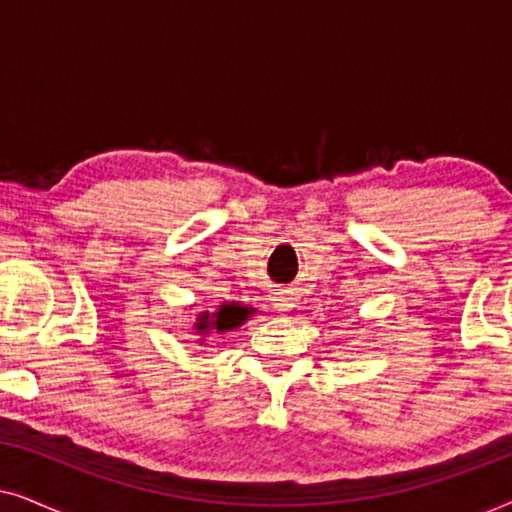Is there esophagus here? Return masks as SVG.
I'll list each match as a JSON object with an SVG mask.
<instances>
[{"label": "esophagus", "instance_id": "obj_1", "mask_svg": "<svg viewBox=\"0 0 512 512\" xmlns=\"http://www.w3.org/2000/svg\"><path fill=\"white\" fill-rule=\"evenodd\" d=\"M279 305H282V307H279V310H282V312H286V307H291V305H286V303H279Z\"/></svg>", "mask_w": 512, "mask_h": 512}]
</instances>
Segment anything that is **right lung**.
<instances>
[{
    "label": "right lung",
    "mask_w": 512,
    "mask_h": 512,
    "mask_svg": "<svg viewBox=\"0 0 512 512\" xmlns=\"http://www.w3.org/2000/svg\"><path fill=\"white\" fill-rule=\"evenodd\" d=\"M247 319V307L237 303H223L216 312H200L198 321H195V331L205 335L209 331H230V328H237L242 321Z\"/></svg>",
    "instance_id": "1"
}]
</instances>
